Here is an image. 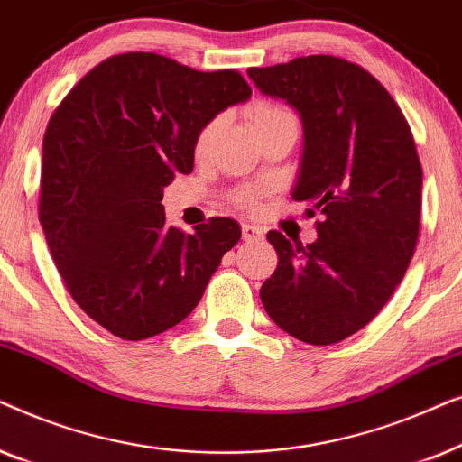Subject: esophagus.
Here are the masks:
<instances>
[{"mask_svg": "<svg viewBox=\"0 0 462 462\" xmlns=\"http://www.w3.org/2000/svg\"><path fill=\"white\" fill-rule=\"evenodd\" d=\"M263 236H264L263 226L252 225V223H244L242 225V237L245 239V242H261Z\"/></svg>", "mask_w": 462, "mask_h": 462, "instance_id": "34e87169", "label": "esophagus"}]
</instances>
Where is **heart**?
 Instances as JSON below:
<instances>
[{"mask_svg": "<svg viewBox=\"0 0 462 462\" xmlns=\"http://www.w3.org/2000/svg\"><path fill=\"white\" fill-rule=\"evenodd\" d=\"M288 116L290 113L286 109H282V106H277L273 103H256L250 111V119H252V125H254V130L263 128V125H267L271 122H277V119H282V117H288ZM217 128H218L217 122L206 124L204 128H201V132L198 134V141H195V153L204 155L206 151L210 149L214 136H217ZM239 201L245 206H252L254 204V193L244 191L242 195H239Z\"/></svg>", "mask_w": 462, "mask_h": 462, "instance_id": "obj_1", "label": "heart"}]
</instances>
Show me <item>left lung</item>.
<instances>
[{"label":"left lung","instance_id":"1","mask_svg":"<svg viewBox=\"0 0 462 462\" xmlns=\"http://www.w3.org/2000/svg\"><path fill=\"white\" fill-rule=\"evenodd\" d=\"M248 75L299 111L292 198L324 214L313 244L267 233L277 269L261 288L264 311L302 343H338L376 318L412 261L422 191L412 130L381 81L345 59L300 56Z\"/></svg>","mask_w":462,"mask_h":462}]
</instances>
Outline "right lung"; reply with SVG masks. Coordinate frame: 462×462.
Wrapping results in <instances>:
<instances>
[{
  "mask_svg": "<svg viewBox=\"0 0 462 462\" xmlns=\"http://www.w3.org/2000/svg\"><path fill=\"white\" fill-rule=\"evenodd\" d=\"M250 94L237 71L128 52L84 75L50 117L40 223L69 294L105 330L143 340L180 324L239 242L225 217L168 226L162 198L193 170L201 128Z\"/></svg>",
  "mask_w": 462,
  "mask_h": 462,
  "instance_id": "add662e5",
  "label": "right lung"
}]
</instances>
